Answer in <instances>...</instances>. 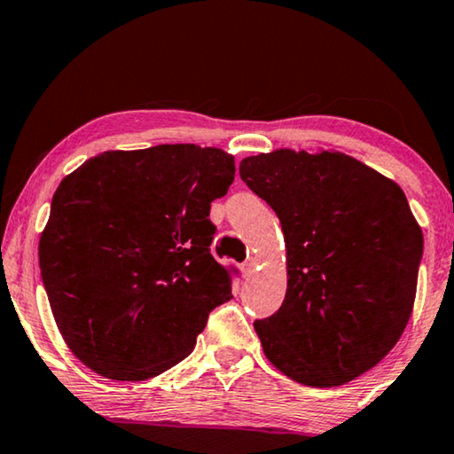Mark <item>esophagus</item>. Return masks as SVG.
Segmentation results:
<instances>
[{"label": "esophagus", "instance_id": "1", "mask_svg": "<svg viewBox=\"0 0 454 454\" xmlns=\"http://www.w3.org/2000/svg\"><path fill=\"white\" fill-rule=\"evenodd\" d=\"M256 258L254 256H250V258H247V261H244L242 262V272H244V275H253V272H254V269H256Z\"/></svg>", "mask_w": 454, "mask_h": 454}]
</instances>
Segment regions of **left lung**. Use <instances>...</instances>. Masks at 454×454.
Segmentation results:
<instances>
[{"label": "left lung", "mask_w": 454, "mask_h": 454, "mask_svg": "<svg viewBox=\"0 0 454 454\" xmlns=\"http://www.w3.org/2000/svg\"><path fill=\"white\" fill-rule=\"evenodd\" d=\"M242 182L283 226L289 285L256 319L264 356L305 386H341L390 354L412 313L422 230L398 185L343 153L244 157Z\"/></svg>", "instance_id": "left-lung-1"}]
</instances>
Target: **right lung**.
Returning a JSON list of instances; mask_svg holds the SVG:
<instances>
[{
  "mask_svg": "<svg viewBox=\"0 0 454 454\" xmlns=\"http://www.w3.org/2000/svg\"><path fill=\"white\" fill-rule=\"evenodd\" d=\"M234 157L190 143L105 151L64 177L40 239L42 283L64 341L111 380L160 376L232 297L210 253V204Z\"/></svg>",
  "mask_w": 454,
  "mask_h": 454,
  "instance_id": "1",
  "label": "right lung"
}]
</instances>
